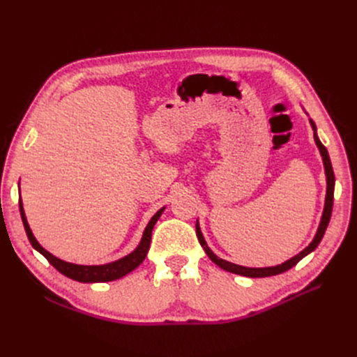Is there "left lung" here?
Listing matches in <instances>:
<instances>
[{
    "instance_id": "1",
    "label": "left lung",
    "mask_w": 357,
    "mask_h": 357,
    "mask_svg": "<svg viewBox=\"0 0 357 357\" xmlns=\"http://www.w3.org/2000/svg\"><path fill=\"white\" fill-rule=\"evenodd\" d=\"M310 123L312 126V131H314V142L320 150V155L323 158V165H325V172H326V183H328V188H326V201H325V210H323V215H321V220H320V225H319V229H317V234L314 236V240H312L310 243V245L307 248H304L299 255L294 256L291 259H289V261H286L284 264L282 265H277V266H268V268H247V266H241V265H235V264H231L228 261H223V259L215 256L211 250L210 247L207 245V243H205L204 236L201 234V229H199V225L197 222V236H198V241L199 244L202 245V248L205 250V253H207V256L211 259V261L220 266L222 269H225V271H229L232 274H238V275H244V277H271V275H277V274H282L284 271H287V269H290L291 266H295L302 257H305L308 253H311L312 250H316V247L320 244L323 235H325L326 232V228L329 225V220H331V214H332V205H333V189H335V176H333V169H332V164H331V159H329V155H328V150L326 147L323 146L320 143V139L317 137V129H316V125L314 122L311 121L310 119Z\"/></svg>"
}]
</instances>
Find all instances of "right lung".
I'll use <instances>...</instances> for the list:
<instances>
[{"instance_id": "1", "label": "right lung", "mask_w": 357, "mask_h": 357, "mask_svg": "<svg viewBox=\"0 0 357 357\" xmlns=\"http://www.w3.org/2000/svg\"><path fill=\"white\" fill-rule=\"evenodd\" d=\"M19 210H20V215H22V222H24V228L25 232L28 235V240L31 243V245L36 248L37 252H40L43 256H45L49 264L55 266L61 274H63L68 278L75 280V282H80V283H104V282H113V280L121 278L126 274H129L131 271L142 264L149 252V247H150V241H152V231H153V226L158 222V219L160 218L162 211L164 208H160L152 219H150L149 225L146 226L144 234H143V238L139 241L138 247L132 253H129L128 256L119 259L116 262L112 264H107V265H75V264H70V262H63L61 259H58L56 256H53L52 253H49L47 250L43 248L38 241L36 240V236L32 235L31 229H29V225L26 222L25 218V211H24V205H22V199H19Z\"/></svg>"}]
</instances>
